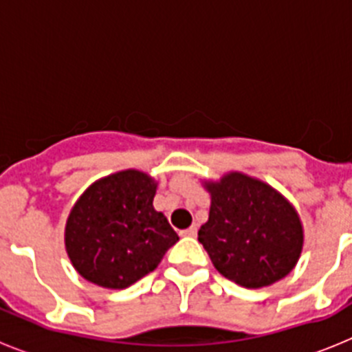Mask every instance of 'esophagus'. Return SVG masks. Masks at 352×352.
Segmentation results:
<instances>
[{
	"mask_svg": "<svg viewBox=\"0 0 352 352\" xmlns=\"http://www.w3.org/2000/svg\"><path fill=\"white\" fill-rule=\"evenodd\" d=\"M179 234H182V236H188V238H194V236L197 234V227H195V226L188 227V229L182 231V232H179Z\"/></svg>",
	"mask_w": 352,
	"mask_h": 352,
	"instance_id": "1",
	"label": "esophagus"
}]
</instances>
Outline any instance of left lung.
Instances as JSON below:
<instances>
[{
    "label": "left lung",
    "mask_w": 352,
    "mask_h": 352,
    "mask_svg": "<svg viewBox=\"0 0 352 352\" xmlns=\"http://www.w3.org/2000/svg\"><path fill=\"white\" fill-rule=\"evenodd\" d=\"M206 188L210 219L197 236L219 273L248 289L284 278L303 247L296 210L270 185L239 173Z\"/></svg>",
    "instance_id": "left-lung-1"
}]
</instances>
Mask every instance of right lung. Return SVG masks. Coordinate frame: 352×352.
<instances>
[{
    "mask_svg": "<svg viewBox=\"0 0 352 352\" xmlns=\"http://www.w3.org/2000/svg\"><path fill=\"white\" fill-rule=\"evenodd\" d=\"M157 185L148 174L121 170L93 183L72 208L65 245L80 276L107 289H125L160 264L178 241L153 208Z\"/></svg>",
    "mask_w": 352,
    "mask_h": 352,
    "instance_id": "add662e5",
    "label": "right lung"
}]
</instances>
